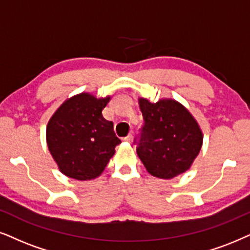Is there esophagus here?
I'll return each mask as SVG.
<instances>
[{
	"mask_svg": "<svg viewBox=\"0 0 250 250\" xmlns=\"http://www.w3.org/2000/svg\"><path fill=\"white\" fill-rule=\"evenodd\" d=\"M132 140H134V137H132V135H131V134H129V135L127 136V137H125V138H123V141L128 142V143H131Z\"/></svg>",
	"mask_w": 250,
	"mask_h": 250,
	"instance_id": "1",
	"label": "esophagus"
}]
</instances>
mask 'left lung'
Masks as SVG:
<instances>
[{"label": "left lung", "instance_id": "left-lung-1", "mask_svg": "<svg viewBox=\"0 0 250 250\" xmlns=\"http://www.w3.org/2000/svg\"><path fill=\"white\" fill-rule=\"evenodd\" d=\"M144 125L138 157L151 175L173 179L190 168L203 144V132L191 113L174 99L151 103L138 98Z\"/></svg>", "mask_w": 250, "mask_h": 250}]
</instances>
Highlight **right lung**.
<instances>
[{
  "mask_svg": "<svg viewBox=\"0 0 250 250\" xmlns=\"http://www.w3.org/2000/svg\"><path fill=\"white\" fill-rule=\"evenodd\" d=\"M110 97L83 92L69 98L55 110L46 128L47 146L60 172L71 179H96L121 143L113 122L103 116Z\"/></svg>",
  "mask_w": 250,
  "mask_h": 250,
  "instance_id": "1",
  "label": "right lung"
}]
</instances>
